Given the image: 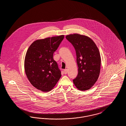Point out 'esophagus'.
<instances>
[{
    "label": "esophagus",
    "instance_id": "34e87169",
    "mask_svg": "<svg viewBox=\"0 0 126 126\" xmlns=\"http://www.w3.org/2000/svg\"><path fill=\"white\" fill-rule=\"evenodd\" d=\"M67 72H68V70H67V69H65L64 70V73L65 74H66L67 73Z\"/></svg>",
    "mask_w": 126,
    "mask_h": 126
}]
</instances>
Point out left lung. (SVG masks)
<instances>
[{
    "label": "left lung",
    "mask_w": 126,
    "mask_h": 126,
    "mask_svg": "<svg viewBox=\"0 0 126 126\" xmlns=\"http://www.w3.org/2000/svg\"><path fill=\"white\" fill-rule=\"evenodd\" d=\"M66 38L76 52L78 72L73 83L78 90H89L96 83L100 73L101 58L99 49L88 36L74 33Z\"/></svg>",
    "instance_id": "1"
}]
</instances>
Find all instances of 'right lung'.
<instances>
[{
    "label": "right lung",
    "instance_id": "right-lung-1",
    "mask_svg": "<svg viewBox=\"0 0 126 126\" xmlns=\"http://www.w3.org/2000/svg\"><path fill=\"white\" fill-rule=\"evenodd\" d=\"M64 38L61 35L37 40L27 49L24 70L31 84L36 89L49 92L61 78V72L53 56Z\"/></svg>",
    "mask_w": 126,
    "mask_h": 126
}]
</instances>
